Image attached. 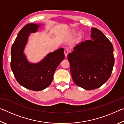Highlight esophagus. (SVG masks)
<instances>
[{"mask_svg":"<svg viewBox=\"0 0 124 124\" xmlns=\"http://www.w3.org/2000/svg\"><path fill=\"white\" fill-rule=\"evenodd\" d=\"M68 53H69L68 50H64V56H65V57H67V55H68Z\"/></svg>","mask_w":124,"mask_h":124,"instance_id":"34e87169","label":"esophagus"}]
</instances>
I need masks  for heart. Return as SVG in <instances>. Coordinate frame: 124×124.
I'll return each mask as SVG.
<instances>
[{
  "mask_svg": "<svg viewBox=\"0 0 124 124\" xmlns=\"http://www.w3.org/2000/svg\"><path fill=\"white\" fill-rule=\"evenodd\" d=\"M77 34V31L75 30H72V31H70V36L71 37H74V35ZM83 39V35L81 34V33H79L77 37L75 39V42L77 43H80V42L82 41V40Z\"/></svg>",
  "mask_w": 124,
  "mask_h": 124,
  "instance_id": "1",
  "label": "heart"
}]
</instances>
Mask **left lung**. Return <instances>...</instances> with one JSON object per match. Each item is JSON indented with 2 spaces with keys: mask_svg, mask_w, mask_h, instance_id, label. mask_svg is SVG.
Returning a JSON list of instances; mask_svg holds the SVG:
<instances>
[{
  "mask_svg": "<svg viewBox=\"0 0 124 124\" xmlns=\"http://www.w3.org/2000/svg\"><path fill=\"white\" fill-rule=\"evenodd\" d=\"M91 30L92 39L81 42L68 54L73 81L86 90L103 85L110 78L114 64L112 44L99 29Z\"/></svg>",
  "mask_w": 124,
  "mask_h": 124,
  "instance_id": "obj_1",
  "label": "left lung"
}]
</instances>
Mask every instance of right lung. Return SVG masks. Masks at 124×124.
Returning <instances> with one entry per match:
<instances>
[{
	"label": "right lung",
	"mask_w": 124,
	"mask_h": 124,
	"mask_svg": "<svg viewBox=\"0 0 124 124\" xmlns=\"http://www.w3.org/2000/svg\"><path fill=\"white\" fill-rule=\"evenodd\" d=\"M40 25L29 23L18 33L12 45L11 68L16 80L24 87L39 91L46 89L53 80L54 74L64 58V49H58L50 53L38 63L28 61L23 50L29 33L37 32Z\"/></svg>",
	"instance_id": "add662e5"
}]
</instances>
